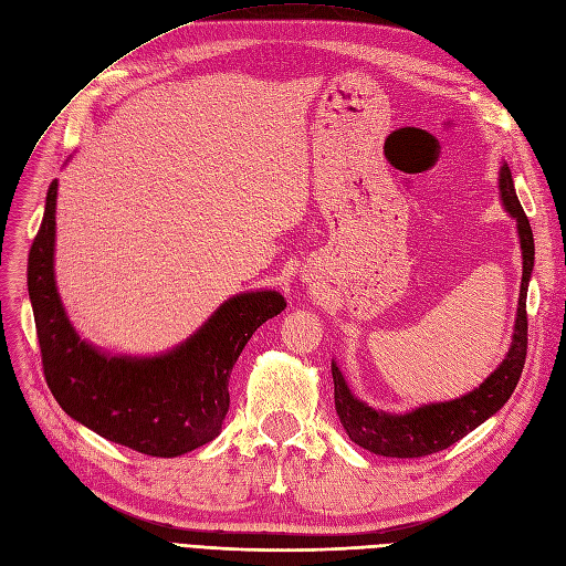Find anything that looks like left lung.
<instances>
[{
	"label": "left lung",
	"mask_w": 566,
	"mask_h": 566,
	"mask_svg": "<svg viewBox=\"0 0 566 566\" xmlns=\"http://www.w3.org/2000/svg\"><path fill=\"white\" fill-rule=\"evenodd\" d=\"M499 193L506 212L517 221V235L522 249V284L515 315V333L506 359L490 378L473 391L459 396V399L429 403L403 415H391L375 410L354 396L343 378L336 361H331L333 385H336V410L347 436L359 448L382 454V457H427L441 452L464 438L469 431L483 424L499 408L511 399V394L520 380V373L527 359V286L534 268V235L530 219L522 209L509 165L499 170Z\"/></svg>",
	"instance_id": "obj_1"
}]
</instances>
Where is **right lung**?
Returning <instances> with one entry per match:
<instances>
[{
    "instance_id": "obj_1",
    "label": "right lung",
    "mask_w": 566,
    "mask_h": 566,
    "mask_svg": "<svg viewBox=\"0 0 566 566\" xmlns=\"http://www.w3.org/2000/svg\"><path fill=\"white\" fill-rule=\"evenodd\" d=\"M55 198L28 259V291L46 385L72 420L112 443L151 457H179L219 436L228 380L254 331L286 307L277 291L228 298L191 338L158 357H109L78 338L55 286Z\"/></svg>"
}]
</instances>
